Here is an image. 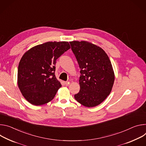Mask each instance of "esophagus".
<instances>
[{"mask_svg": "<svg viewBox=\"0 0 146 146\" xmlns=\"http://www.w3.org/2000/svg\"><path fill=\"white\" fill-rule=\"evenodd\" d=\"M65 84H66V86H68V85L70 84V82H69V81L65 82Z\"/></svg>", "mask_w": 146, "mask_h": 146, "instance_id": "esophagus-1", "label": "esophagus"}]
</instances>
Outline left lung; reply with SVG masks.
<instances>
[{"instance_id": "left-lung-1", "label": "left lung", "mask_w": 146, "mask_h": 146, "mask_svg": "<svg viewBox=\"0 0 146 146\" xmlns=\"http://www.w3.org/2000/svg\"><path fill=\"white\" fill-rule=\"evenodd\" d=\"M80 69V90L75 100L87 107L102 103L110 94L115 75L111 62L103 49L86 41L70 42Z\"/></svg>"}]
</instances>
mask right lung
I'll return each mask as SVG.
<instances>
[{
	"mask_svg": "<svg viewBox=\"0 0 146 146\" xmlns=\"http://www.w3.org/2000/svg\"><path fill=\"white\" fill-rule=\"evenodd\" d=\"M71 48L68 42H47L30 48L19 62L17 83L24 98L34 106L52 100L60 88L56 60Z\"/></svg>",
	"mask_w": 146,
	"mask_h": 146,
	"instance_id": "1",
	"label": "right lung"
}]
</instances>
